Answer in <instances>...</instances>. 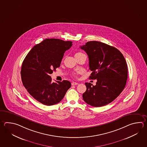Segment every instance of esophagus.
Wrapping results in <instances>:
<instances>
[{
	"label": "esophagus",
	"instance_id": "esophagus-1",
	"mask_svg": "<svg viewBox=\"0 0 147 147\" xmlns=\"http://www.w3.org/2000/svg\"><path fill=\"white\" fill-rule=\"evenodd\" d=\"M71 84H72V85L74 86V85H78V83H76V82H72V83H71Z\"/></svg>",
	"mask_w": 147,
	"mask_h": 147
}]
</instances>
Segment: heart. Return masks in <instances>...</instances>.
Returning <instances> with one entry per match:
<instances>
[{
	"mask_svg": "<svg viewBox=\"0 0 147 147\" xmlns=\"http://www.w3.org/2000/svg\"><path fill=\"white\" fill-rule=\"evenodd\" d=\"M82 54V53L81 52H78V53H75V57H77V56H78L79 55H80V54ZM77 74H78V73H73V75L74 76V77H77Z\"/></svg>",
	"mask_w": 147,
	"mask_h": 147,
	"instance_id": "b5f03b06",
	"label": "heart"
}]
</instances>
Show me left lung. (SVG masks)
I'll return each mask as SVG.
<instances>
[{
    "instance_id": "1",
    "label": "left lung",
    "mask_w": 147,
    "mask_h": 147,
    "mask_svg": "<svg viewBox=\"0 0 147 147\" xmlns=\"http://www.w3.org/2000/svg\"><path fill=\"white\" fill-rule=\"evenodd\" d=\"M80 48L89 58L90 78L97 80L95 86L85 83L83 98L88 105L101 107L116 99L126 86L128 67L123 54L117 49L102 42L89 41Z\"/></svg>"
}]
</instances>
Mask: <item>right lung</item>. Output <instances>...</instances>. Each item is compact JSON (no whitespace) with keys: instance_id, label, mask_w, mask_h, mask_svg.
<instances>
[{"instance_id":"obj_1","label":"right lung","mask_w":147,"mask_h":147,"mask_svg":"<svg viewBox=\"0 0 147 147\" xmlns=\"http://www.w3.org/2000/svg\"><path fill=\"white\" fill-rule=\"evenodd\" d=\"M72 45L71 41L46 39L34 46L24 60L21 69L22 84L42 104L59 103L71 87V83L66 80L52 82L50 75L60 67L64 53Z\"/></svg>"}]
</instances>
